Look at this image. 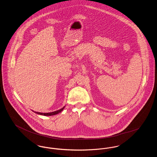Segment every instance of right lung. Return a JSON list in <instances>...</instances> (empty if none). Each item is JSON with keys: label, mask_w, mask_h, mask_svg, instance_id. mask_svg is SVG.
I'll return each instance as SVG.
<instances>
[{"label": "right lung", "mask_w": 157, "mask_h": 157, "mask_svg": "<svg viewBox=\"0 0 157 157\" xmlns=\"http://www.w3.org/2000/svg\"><path fill=\"white\" fill-rule=\"evenodd\" d=\"M65 108V106L62 108L58 110H56V111H54V112H49V113H41V112H34L35 113H36L37 114H39V115H44V116H52V115H56V114H58L59 113H60L64 109V108Z\"/></svg>", "instance_id": "obj_1"}]
</instances>
